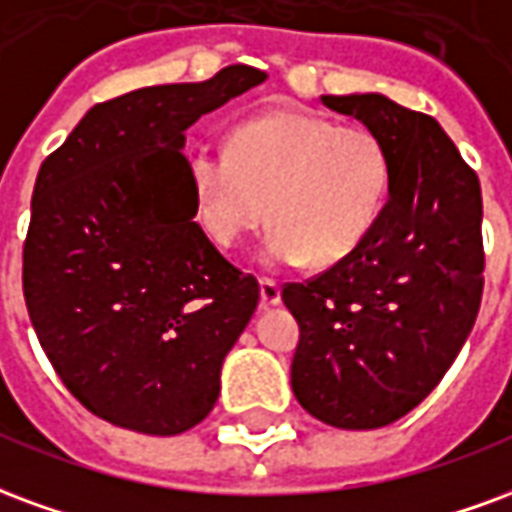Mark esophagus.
<instances>
[{"label": "esophagus", "instance_id": "34e87169", "mask_svg": "<svg viewBox=\"0 0 512 512\" xmlns=\"http://www.w3.org/2000/svg\"><path fill=\"white\" fill-rule=\"evenodd\" d=\"M259 289H261V305H264V308H272V305H278V302H281V283L278 281H272V278H261Z\"/></svg>", "mask_w": 512, "mask_h": 512}]
</instances>
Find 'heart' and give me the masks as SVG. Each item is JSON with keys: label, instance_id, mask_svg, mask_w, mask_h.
I'll return each mask as SVG.
<instances>
[{"label": "heart", "instance_id": "b5f03b06", "mask_svg": "<svg viewBox=\"0 0 512 512\" xmlns=\"http://www.w3.org/2000/svg\"><path fill=\"white\" fill-rule=\"evenodd\" d=\"M196 220L220 248H237L267 220L270 267L349 256L374 231L390 193L382 138L308 111H270L242 122L229 149L188 160Z\"/></svg>", "mask_w": 512, "mask_h": 512}]
</instances>
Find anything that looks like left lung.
<instances>
[{
  "label": "left lung",
  "instance_id": "8db88e82",
  "mask_svg": "<svg viewBox=\"0 0 512 512\" xmlns=\"http://www.w3.org/2000/svg\"><path fill=\"white\" fill-rule=\"evenodd\" d=\"M382 138L390 193L338 264L286 283L300 324L292 390L308 414L371 431L412 412L461 352L483 297V196L439 122L384 95H322Z\"/></svg>",
  "mask_w": 512,
  "mask_h": 512
}]
</instances>
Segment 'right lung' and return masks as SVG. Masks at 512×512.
I'll return each instance as SVG.
<instances>
[{
    "mask_svg": "<svg viewBox=\"0 0 512 512\" xmlns=\"http://www.w3.org/2000/svg\"><path fill=\"white\" fill-rule=\"evenodd\" d=\"M261 81L264 70L229 65L98 103L40 166L26 308L59 379L106 423L174 436L218 401L259 283L193 220L182 147L196 119Z\"/></svg>",
    "mask_w": 512,
    "mask_h": 512,
    "instance_id": "1",
    "label": "right lung"
}]
</instances>
